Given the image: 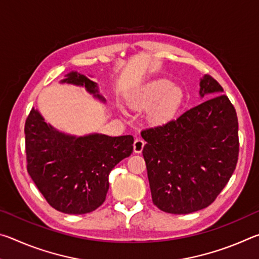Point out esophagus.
Wrapping results in <instances>:
<instances>
[{
  "label": "esophagus",
  "mask_w": 259,
  "mask_h": 259,
  "mask_svg": "<svg viewBox=\"0 0 259 259\" xmlns=\"http://www.w3.org/2000/svg\"><path fill=\"white\" fill-rule=\"evenodd\" d=\"M144 146H145V142L142 138H136L134 143V152L135 153H142Z\"/></svg>",
  "instance_id": "esophagus-1"
}]
</instances>
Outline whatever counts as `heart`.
I'll list each match as a JSON object with an SVG mask.
<instances>
[{
    "label": "heart",
    "instance_id": "heart-1",
    "mask_svg": "<svg viewBox=\"0 0 259 259\" xmlns=\"http://www.w3.org/2000/svg\"><path fill=\"white\" fill-rule=\"evenodd\" d=\"M182 99L183 93L179 88L174 87V83L166 78H160L144 87L135 96L133 104L140 108H148L154 105L151 112V119L160 123L171 119Z\"/></svg>",
    "mask_w": 259,
    "mask_h": 259
}]
</instances>
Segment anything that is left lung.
Wrapping results in <instances>:
<instances>
[{
	"mask_svg": "<svg viewBox=\"0 0 259 259\" xmlns=\"http://www.w3.org/2000/svg\"><path fill=\"white\" fill-rule=\"evenodd\" d=\"M210 75L200 81L209 98L177 119L142 131L152 200L164 212L185 214L211 204L233 175L239 156L238 116Z\"/></svg>",
	"mask_w": 259,
	"mask_h": 259,
	"instance_id": "8db88e82",
	"label": "left lung"
}]
</instances>
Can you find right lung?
<instances>
[{"label": "right lung", "mask_w": 259, "mask_h": 259, "mask_svg": "<svg viewBox=\"0 0 259 259\" xmlns=\"http://www.w3.org/2000/svg\"><path fill=\"white\" fill-rule=\"evenodd\" d=\"M60 83L84 87L105 102L97 83L80 73L69 72ZM25 144L27 171L48 203L61 212L83 214L104 203L109 172L133 153L134 137L66 135L32 108L25 123Z\"/></svg>", "instance_id": "add662e5"}]
</instances>
